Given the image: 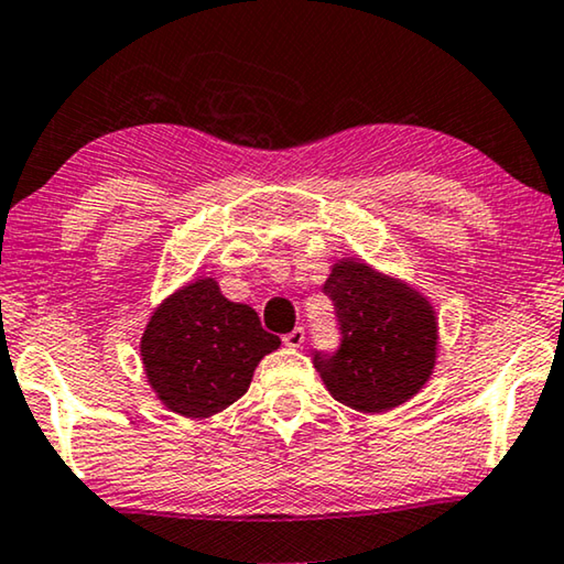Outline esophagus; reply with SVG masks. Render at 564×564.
<instances>
[{"label":"esophagus","instance_id":"obj_1","mask_svg":"<svg viewBox=\"0 0 564 564\" xmlns=\"http://www.w3.org/2000/svg\"><path fill=\"white\" fill-rule=\"evenodd\" d=\"M282 340H284V345H288V348H300V345L305 343V330H302V327H294V330L284 335Z\"/></svg>","mask_w":564,"mask_h":564}]
</instances>
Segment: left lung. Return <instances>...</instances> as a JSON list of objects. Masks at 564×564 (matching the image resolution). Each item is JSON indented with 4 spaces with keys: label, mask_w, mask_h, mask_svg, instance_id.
<instances>
[{
    "label": "left lung",
    "mask_w": 564,
    "mask_h": 564,
    "mask_svg": "<svg viewBox=\"0 0 564 564\" xmlns=\"http://www.w3.org/2000/svg\"><path fill=\"white\" fill-rule=\"evenodd\" d=\"M340 323V348L315 352L335 401L362 413L391 411L426 386L436 366L438 323L431 302L409 284L340 259L325 280Z\"/></svg>",
    "instance_id": "1"
}]
</instances>
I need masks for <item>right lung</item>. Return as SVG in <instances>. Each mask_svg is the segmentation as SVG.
<instances>
[{
  "label": "right lung",
  "mask_w": 564,
  "mask_h": 564,
  "mask_svg": "<svg viewBox=\"0 0 564 564\" xmlns=\"http://www.w3.org/2000/svg\"><path fill=\"white\" fill-rule=\"evenodd\" d=\"M280 337L249 305L221 294L212 276L188 282L161 302L141 337L149 383L169 411L209 419L239 401L254 368Z\"/></svg>",
  "instance_id": "obj_1"
}]
</instances>
